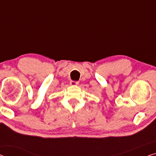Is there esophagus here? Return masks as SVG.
Listing matches in <instances>:
<instances>
[{
    "mask_svg": "<svg viewBox=\"0 0 156 156\" xmlns=\"http://www.w3.org/2000/svg\"><path fill=\"white\" fill-rule=\"evenodd\" d=\"M78 84V81H71L70 82V85L71 86H76Z\"/></svg>",
    "mask_w": 156,
    "mask_h": 156,
    "instance_id": "34e87169",
    "label": "esophagus"
}]
</instances>
